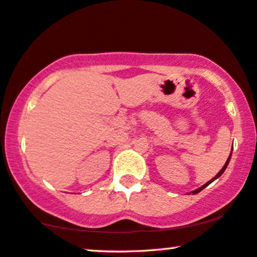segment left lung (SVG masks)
<instances>
[{
	"label": "left lung",
	"instance_id": "8db88e82",
	"mask_svg": "<svg viewBox=\"0 0 257 257\" xmlns=\"http://www.w3.org/2000/svg\"><path fill=\"white\" fill-rule=\"evenodd\" d=\"M231 152H232V149H231ZM230 156H231V153H230V155H229V157H228L227 162H225V164H224V166H223V168H222V169L220 170V172H218V173H217V175H216V176H215V177H214V179H211L210 181H208V182H207L206 184H204V186H202V187H200V188H198V189H196V190L191 191V193H193V194H197V193H200V191H201V190H202V189H203V188H206L207 186H209V184H210L211 182H213V181H214V180H216V179H217V177H220V176L222 175V174H223V172H224V170H225V168H227V166H228L229 161H230Z\"/></svg>",
	"mask_w": 257,
	"mask_h": 257
}]
</instances>
